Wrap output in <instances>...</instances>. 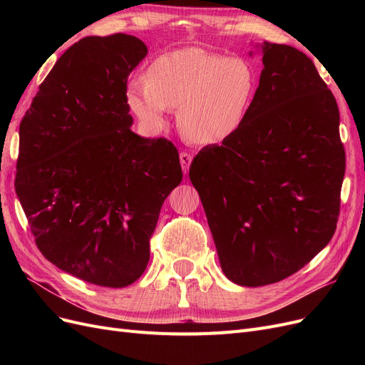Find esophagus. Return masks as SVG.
Returning a JSON list of instances; mask_svg holds the SVG:
<instances>
[{
    "instance_id": "esophagus-1",
    "label": "esophagus",
    "mask_w": 365,
    "mask_h": 365,
    "mask_svg": "<svg viewBox=\"0 0 365 365\" xmlns=\"http://www.w3.org/2000/svg\"><path fill=\"white\" fill-rule=\"evenodd\" d=\"M192 160H193V158H192L190 153H187V152H181V153H180V163H181V168H182V172H184V175L189 173V169H190Z\"/></svg>"
}]
</instances>
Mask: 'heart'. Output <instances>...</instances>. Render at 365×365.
Masks as SVG:
<instances>
[{
	"label": "heart",
	"instance_id": "1",
	"mask_svg": "<svg viewBox=\"0 0 365 365\" xmlns=\"http://www.w3.org/2000/svg\"><path fill=\"white\" fill-rule=\"evenodd\" d=\"M257 86V73L248 61L184 47L153 59L146 79L130 81L126 103L149 130H160L169 109H178L176 120L185 140L217 146L244 128Z\"/></svg>",
	"mask_w": 365,
	"mask_h": 365
}]
</instances>
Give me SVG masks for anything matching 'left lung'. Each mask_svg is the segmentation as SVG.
I'll return each mask as SVG.
<instances>
[{
	"mask_svg": "<svg viewBox=\"0 0 365 365\" xmlns=\"http://www.w3.org/2000/svg\"><path fill=\"white\" fill-rule=\"evenodd\" d=\"M256 48L263 70L248 120L189 172L220 268L247 288L289 277L329 244L346 172L338 105L314 62L283 43Z\"/></svg>",
	"mask_w": 365,
	"mask_h": 365,
	"instance_id": "8db88e82",
	"label": "left lung"
}]
</instances>
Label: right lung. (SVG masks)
<instances>
[{"label": "right lung", "mask_w": 365, "mask_h": 365, "mask_svg": "<svg viewBox=\"0 0 365 365\" xmlns=\"http://www.w3.org/2000/svg\"><path fill=\"white\" fill-rule=\"evenodd\" d=\"M135 36L76 42L19 125L16 195L43 257L83 282L125 288L145 272L178 150L132 132L128 77L146 58Z\"/></svg>", "instance_id": "right-lung-1"}]
</instances>
